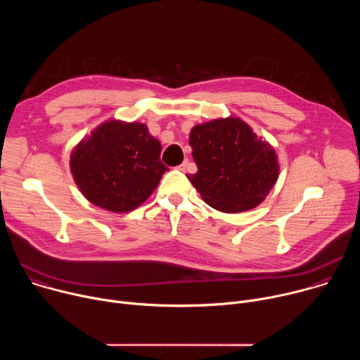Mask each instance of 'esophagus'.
Returning <instances> with one entry per match:
<instances>
[{
    "instance_id": "obj_1",
    "label": "esophagus",
    "mask_w": 360,
    "mask_h": 360,
    "mask_svg": "<svg viewBox=\"0 0 360 360\" xmlns=\"http://www.w3.org/2000/svg\"><path fill=\"white\" fill-rule=\"evenodd\" d=\"M186 167H188V161H184V162H182V164L178 167V169H179V171H182V172H185Z\"/></svg>"
}]
</instances>
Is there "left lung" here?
I'll use <instances>...</instances> for the list:
<instances>
[{"label":"left lung","mask_w":360,"mask_h":360,"mask_svg":"<svg viewBox=\"0 0 360 360\" xmlns=\"http://www.w3.org/2000/svg\"><path fill=\"white\" fill-rule=\"evenodd\" d=\"M189 145L198 172L189 174L188 179L217 211L238 214L253 210L278 181L274 146L239 117L195 125Z\"/></svg>","instance_id":"left-lung-1"}]
</instances>
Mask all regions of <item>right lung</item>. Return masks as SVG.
Here are the masks:
<instances>
[{
	"mask_svg": "<svg viewBox=\"0 0 360 360\" xmlns=\"http://www.w3.org/2000/svg\"><path fill=\"white\" fill-rule=\"evenodd\" d=\"M161 149L145 124L110 120L75 145L70 168L91 203L124 214L142 205L168 171Z\"/></svg>",
	"mask_w": 360,
	"mask_h": 360,
	"instance_id": "1",
	"label": "right lung"
}]
</instances>
